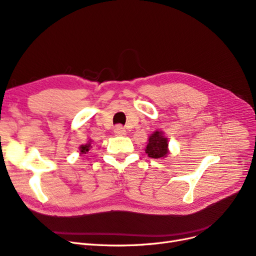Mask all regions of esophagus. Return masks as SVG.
Here are the masks:
<instances>
[{
  "label": "esophagus",
  "instance_id": "esophagus-1",
  "mask_svg": "<svg viewBox=\"0 0 256 256\" xmlns=\"http://www.w3.org/2000/svg\"><path fill=\"white\" fill-rule=\"evenodd\" d=\"M114 134H116L117 136H124V135H126V130L122 126H117L116 128H114Z\"/></svg>",
  "mask_w": 256,
  "mask_h": 256
}]
</instances>
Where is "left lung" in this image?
Returning a JSON list of instances; mask_svg holds the SVG:
<instances>
[{"label":"left lung","mask_w":256,"mask_h":256,"mask_svg":"<svg viewBox=\"0 0 256 256\" xmlns=\"http://www.w3.org/2000/svg\"><path fill=\"white\" fill-rule=\"evenodd\" d=\"M146 153L152 158H162L167 155L168 139L162 136V132L156 130L149 137V144L146 146Z\"/></svg>","instance_id":"left-lung-1"}]
</instances>
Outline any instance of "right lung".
<instances>
[{
  "mask_svg": "<svg viewBox=\"0 0 256 256\" xmlns=\"http://www.w3.org/2000/svg\"><path fill=\"white\" fill-rule=\"evenodd\" d=\"M90 148H92V144H90V142H88V144H83V146H80V154H86V153L89 151Z\"/></svg>",
  "mask_w": 256,
  "mask_h": 256,
  "instance_id": "right-lung-1",
  "label": "right lung"
}]
</instances>
